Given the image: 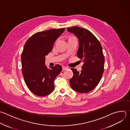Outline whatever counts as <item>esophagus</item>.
Here are the masks:
<instances>
[{
    "mask_svg": "<svg viewBox=\"0 0 130 130\" xmlns=\"http://www.w3.org/2000/svg\"><path fill=\"white\" fill-rule=\"evenodd\" d=\"M68 69V68H67V67H62V70L63 71H66V70H67V69Z\"/></svg>",
    "mask_w": 130,
    "mask_h": 130,
    "instance_id": "obj_1",
    "label": "esophagus"
}]
</instances>
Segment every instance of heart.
Masks as SVG:
<instances>
[{"label": "heart", "instance_id": "obj_1", "mask_svg": "<svg viewBox=\"0 0 130 130\" xmlns=\"http://www.w3.org/2000/svg\"><path fill=\"white\" fill-rule=\"evenodd\" d=\"M73 38V37H71V38Z\"/></svg>", "mask_w": 130, "mask_h": 130}]
</instances>
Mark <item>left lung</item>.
Instances as JSON below:
<instances>
[{
    "instance_id": "left-lung-1",
    "label": "left lung",
    "mask_w": 130,
    "mask_h": 130,
    "mask_svg": "<svg viewBox=\"0 0 130 130\" xmlns=\"http://www.w3.org/2000/svg\"><path fill=\"white\" fill-rule=\"evenodd\" d=\"M78 39L77 57L83 60L80 72L71 68L73 77L70 80L72 88L80 93H87L100 82L104 70L105 58L101 43L88 30L78 26L67 28Z\"/></svg>"
}]
</instances>
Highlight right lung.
Segmentation results:
<instances>
[{
    "instance_id": "right-lung-1",
    "label": "right lung",
    "mask_w": 130,
    "mask_h": 130,
    "mask_svg": "<svg viewBox=\"0 0 130 130\" xmlns=\"http://www.w3.org/2000/svg\"><path fill=\"white\" fill-rule=\"evenodd\" d=\"M64 30L51 29L37 32L24 45L21 54L22 73L27 86L37 95L46 96L54 89V80L62 67L56 64L48 69L45 65V57L52 51L55 41Z\"/></svg>"
}]
</instances>
